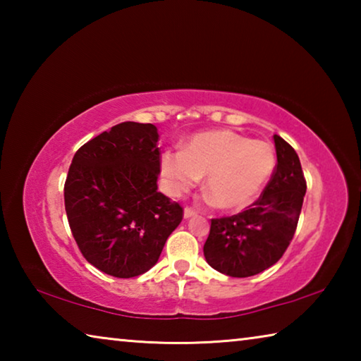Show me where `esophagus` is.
<instances>
[{
	"label": "esophagus",
	"mask_w": 361,
	"mask_h": 361,
	"mask_svg": "<svg viewBox=\"0 0 361 361\" xmlns=\"http://www.w3.org/2000/svg\"><path fill=\"white\" fill-rule=\"evenodd\" d=\"M195 215V212L192 210V209H189V207H186L185 209V212H183V216H185V219H189V218H192Z\"/></svg>",
	"instance_id": "obj_1"
}]
</instances>
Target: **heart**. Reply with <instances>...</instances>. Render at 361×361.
I'll return each mask as SVG.
<instances>
[{
    "label": "heart",
    "mask_w": 361,
    "mask_h": 361,
    "mask_svg": "<svg viewBox=\"0 0 361 361\" xmlns=\"http://www.w3.org/2000/svg\"><path fill=\"white\" fill-rule=\"evenodd\" d=\"M276 151L267 142L234 130L195 133L180 149H166L159 159L164 189L180 197L204 176V191L221 210L252 205L276 170Z\"/></svg>",
    "instance_id": "obj_1"
}]
</instances>
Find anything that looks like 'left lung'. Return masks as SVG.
<instances>
[{
    "instance_id": "obj_1",
    "label": "left lung",
    "mask_w": 361,
    "mask_h": 361,
    "mask_svg": "<svg viewBox=\"0 0 361 361\" xmlns=\"http://www.w3.org/2000/svg\"><path fill=\"white\" fill-rule=\"evenodd\" d=\"M277 166L252 209L212 219L204 256L218 272L252 277L282 258L295 235L305 195V180L296 151L274 135Z\"/></svg>"
}]
</instances>
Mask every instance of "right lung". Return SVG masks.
Wrapping results in <instances>:
<instances>
[{
  "label": "right lung",
  "mask_w": 361,
  "mask_h": 361,
  "mask_svg": "<svg viewBox=\"0 0 361 361\" xmlns=\"http://www.w3.org/2000/svg\"><path fill=\"white\" fill-rule=\"evenodd\" d=\"M157 127L122 122L82 145L65 181V210L90 264L118 279L156 264L183 209L157 192Z\"/></svg>",
  "instance_id": "1"
}]
</instances>
